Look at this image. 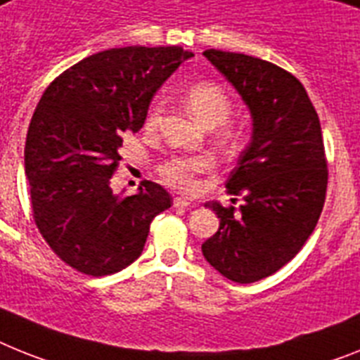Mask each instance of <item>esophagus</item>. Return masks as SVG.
<instances>
[{"instance_id":"obj_1","label":"esophagus","mask_w":360,"mask_h":360,"mask_svg":"<svg viewBox=\"0 0 360 360\" xmlns=\"http://www.w3.org/2000/svg\"><path fill=\"white\" fill-rule=\"evenodd\" d=\"M174 207L175 208H186V207H190V199H186V198H175L174 199Z\"/></svg>"}]
</instances>
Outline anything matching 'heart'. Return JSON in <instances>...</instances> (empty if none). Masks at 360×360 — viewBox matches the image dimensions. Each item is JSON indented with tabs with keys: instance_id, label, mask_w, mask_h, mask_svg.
<instances>
[{
	"instance_id": "obj_1",
	"label": "heart",
	"mask_w": 360,
	"mask_h": 360,
	"mask_svg": "<svg viewBox=\"0 0 360 360\" xmlns=\"http://www.w3.org/2000/svg\"><path fill=\"white\" fill-rule=\"evenodd\" d=\"M185 105L188 113L203 126H216L229 117L231 98L221 87L212 82H198L190 86L185 93ZM161 110H155L148 117V126L153 128L159 122ZM231 137V134H226ZM212 166L210 157L207 155H185L172 157L161 166V174L168 185L181 190H194L198 181L195 175L208 170Z\"/></svg>"
}]
</instances>
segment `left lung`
<instances>
[{
	"instance_id": "obj_1",
	"label": "left lung",
	"mask_w": 360,
	"mask_h": 360,
	"mask_svg": "<svg viewBox=\"0 0 360 360\" xmlns=\"http://www.w3.org/2000/svg\"><path fill=\"white\" fill-rule=\"evenodd\" d=\"M203 54L245 102L252 134L225 185L229 194L243 195V205H205L219 229L201 250L219 274L252 283L291 262L315 231L328 186L322 129L291 72L249 54Z\"/></svg>"
}]
</instances>
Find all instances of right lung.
Instances as JSON below:
<instances>
[{
  "mask_svg": "<svg viewBox=\"0 0 360 360\" xmlns=\"http://www.w3.org/2000/svg\"><path fill=\"white\" fill-rule=\"evenodd\" d=\"M194 54L183 47H120L63 71L36 105L25 143V175L41 236L68 265L89 276L134 264L150 223L170 208L161 185L137 194L111 190L126 131H139L159 87Z\"/></svg>",
  "mask_w": 360,
  "mask_h": 360,
  "instance_id": "right-lung-1",
  "label": "right lung"
}]
</instances>
